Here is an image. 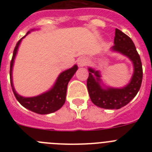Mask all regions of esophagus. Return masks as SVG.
<instances>
[{"instance_id":"obj_1","label":"esophagus","mask_w":152,"mask_h":152,"mask_svg":"<svg viewBox=\"0 0 152 152\" xmlns=\"http://www.w3.org/2000/svg\"><path fill=\"white\" fill-rule=\"evenodd\" d=\"M87 63H88V60H87V58L85 57H80L78 58V60H77V64L80 67L85 66Z\"/></svg>"}]
</instances>
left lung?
Returning a JSON list of instances; mask_svg holds the SVG:
<instances>
[{"instance_id": "obj_1", "label": "left lung", "mask_w": 152, "mask_h": 152, "mask_svg": "<svg viewBox=\"0 0 152 152\" xmlns=\"http://www.w3.org/2000/svg\"><path fill=\"white\" fill-rule=\"evenodd\" d=\"M113 49L128 56L134 64V74L129 84L122 89H103L99 84V72L89 68V76L87 80V87L91 101L97 107L109 110H118L127 105L139 92L143 77L142 64L140 56L137 52L135 44L130 37L116 29ZM94 73L96 81L92 77Z\"/></svg>"}]
</instances>
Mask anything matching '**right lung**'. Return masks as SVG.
Instances as JSON below:
<instances>
[{
  "instance_id": "1",
  "label": "right lung",
  "mask_w": 152,
  "mask_h": 152,
  "mask_svg": "<svg viewBox=\"0 0 152 152\" xmlns=\"http://www.w3.org/2000/svg\"><path fill=\"white\" fill-rule=\"evenodd\" d=\"M27 33H29L28 32ZM25 36L17 42L14 50H13L12 59L10 61V84L13 90V92L14 94V96L17 98L19 103H20L23 107L28 109L29 110L36 113L39 114H49L54 113L59 110L65 102V98H66V92L67 87L69 80L72 77L74 74L76 72L77 69V65H75L73 68L64 71V72L58 76L56 81V84L53 87L52 90H50L48 92L45 93L43 94H41L39 96H35V97H23L18 95L16 93L15 90L13 88V83H12V68H13V60L17 54V49L22 39H23Z\"/></svg>"
}]
</instances>
